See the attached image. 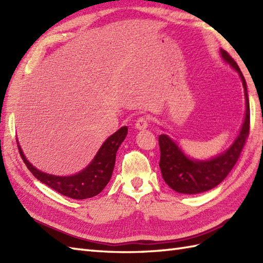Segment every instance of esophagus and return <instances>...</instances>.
Wrapping results in <instances>:
<instances>
[{"mask_svg": "<svg viewBox=\"0 0 263 263\" xmlns=\"http://www.w3.org/2000/svg\"><path fill=\"white\" fill-rule=\"evenodd\" d=\"M149 125V119L147 116H140L136 122V128L138 130H146Z\"/></svg>", "mask_w": 263, "mask_h": 263, "instance_id": "obj_1", "label": "esophagus"}]
</instances>
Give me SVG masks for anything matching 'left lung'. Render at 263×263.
<instances>
[{"instance_id": "1", "label": "left lung", "mask_w": 263, "mask_h": 263, "mask_svg": "<svg viewBox=\"0 0 263 263\" xmlns=\"http://www.w3.org/2000/svg\"><path fill=\"white\" fill-rule=\"evenodd\" d=\"M221 58L225 62L235 69L244 87L245 104V117L239 135L233 142L232 146L225 153L210 160H193L187 158L178 148L177 144L166 135H160L158 142L160 148L159 167L164 181L171 189L178 193L197 194L217 186L228 173L235 166L237 159L241 156L242 150L247 142L250 132V104L247 82L239 70L237 63L234 61L224 49H220Z\"/></svg>"}]
</instances>
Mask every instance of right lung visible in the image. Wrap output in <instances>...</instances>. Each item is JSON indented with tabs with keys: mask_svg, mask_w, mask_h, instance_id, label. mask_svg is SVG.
<instances>
[{
	"mask_svg": "<svg viewBox=\"0 0 263 263\" xmlns=\"http://www.w3.org/2000/svg\"><path fill=\"white\" fill-rule=\"evenodd\" d=\"M127 135V126H123L107 138L92 161L85 170L71 176H55L36 170L25 157L18 144L21 158L32 175L55 191L72 199H87L97 195L107 185L114 170L117 149Z\"/></svg>",
	"mask_w": 263,
	"mask_h": 263,
	"instance_id": "obj_1",
	"label": "right lung"
}]
</instances>
